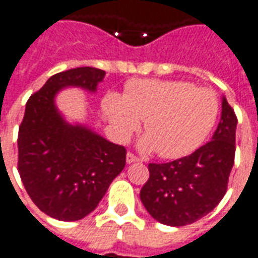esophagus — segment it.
<instances>
[{"mask_svg": "<svg viewBox=\"0 0 258 258\" xmlns=\"http://www.w3.org/2000/svg\"><path fill=\"white\" fill-rule=\"evenodd\" d=\"M140 161V158H138L136 154H133V153H127V163L131 164V163H137Z\"/></svg>", "mask_w": 258, "mask_h": 258, "instance_id": "obj_1", "label": "esophagus"}]
</instances>
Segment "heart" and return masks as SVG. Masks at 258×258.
Segmentation results:
<instances>
[{"mask_svg": "<svg viewBox=\"0 0 258 258\" xmlns=\"http://www.w3.org/2000/svg\"><path fill=\"white\" fill-rule=\"evenodd\" d=\"M102 107L115 137L125 141L144 118L143 151L175 160L191 154L207 140L220 111L216 93L178 80H131L124 95L108 93Z\"/></svg>", "mask_w": 258, "mask_h": 258, "instance_id": "heart-1", "label": "heart"}]
</instances>
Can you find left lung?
<instances>
[{
	"label": "left lung",
	"mask_w": 258,
	"mask_h": 258,
	"mask_svg": "<svg viewBox=\"0 0 258 258\" xmlns=\"http://www.w3.org/2000/svg\"><path fill=\"white\" fill-rule=\"evenodd\" d=\"M237 117L223 97L221 120L214 136L192 154L164 164H148L150 177L140 191L150 216L171 227L207 216L224 197L234 165Z\"/></svg>",
	"instance_id": "8db88e82"
}]
</instances>
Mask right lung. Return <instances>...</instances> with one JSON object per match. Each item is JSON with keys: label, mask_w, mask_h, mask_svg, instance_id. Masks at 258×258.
<instances>
[{"label": "right lung", "mask_w": 258, "mask_h": 258, "mask_svg": "<svg viewBox=\"0 0 258 258\" xmlns=\"http://www.w3.org/2000/svg\"><path fill=\"white\" fill-rule=\"evenodd\" d=\"M105 71L71 68L48 78L28 98L18 130V173L34 204L47 216L76 221L88 216L125 167V148L84 125H71L55 107L64 87L94 93Z\"/></svg>", "instance_id": "obj_1"}]
</instances>
